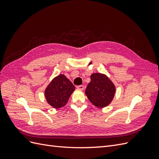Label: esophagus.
<instances>
[{
	"label": "esophagus",
	"instance_id": "1",
	"mask_svg": "<svg viewBox=\"0 0 159 159\" xmlns=\"http://www.w3.org/2000/svg\"><path fill=\"white\" fill-rule=\"evenodd\" d=\"M77 88H78V89H80V90H83L84 89V86L82 85H78V87H77Z\"/></svg>",
	"mask_w": 159,
	"mask_h": 159
}]
</instances>
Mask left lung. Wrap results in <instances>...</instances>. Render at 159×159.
Here are the masks:
<instances>
[{"instance_id":"left-lung-1","label":"left lung","mask_w":159,"mask_h":159,"mask_svg":"<svg viewBox=\"0 0 159 159\" xmlns=\"http://www.w3.org/2000/svg\"><path fill=\"white\" fill-rule=\"evenodd\" d=\"M115 87L107 75L95 73L91 75V81L85 89V94L95 106L102 108L112 102Z\"/></svg>"}]
</instances>
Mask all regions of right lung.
Returning a JSON list of instances; mask_svg holds the SVG:
<instances>
[{
  "mask_svg": "<svg viewBox=\"0 0 159 159\" xmlns=\"http://www.w3.org/2000/svg\"><path fill=\"white\" fill-rule=\"evenodd\" d=\"M74 90L75 86L71 81L64 75L60 74L48 85L45 90V97L52 107L58 109L67 103Z\"/></svg>",
  "mask_w": 159,
  "mask_h": 159,
  "instance_id": "add662e5",
  "label": "right lung"
}]
</instances>
